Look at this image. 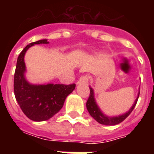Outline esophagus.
<instances>
[{"label":"esophagus","instance_id":"esophagus-1","mask_svg":"<svg viewBox=\"0 0 154 154\" xmlns=\"http://www.w3.org/2000/svg\"><path fill=\"white\" fill-rule=\"evenodd\" d=\"M88 77H85V76H83V77H80V79L78 80V82H77V85H81V84H87L88 83Z\"/></svg>","mask_w":154,"mask_h":154}]
</instances>
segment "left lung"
Returning <instances> with one entry per match:
<instances>
[{"mask_svg": "<svg viewBox=\"0 0 154 154\" xmlns=\"http://www.w3.org/2000/svg\"><path fill=\"white\" fill-rule=\"evenodd\" d=\"M89 89H90V95H89V99H88V101L86 102L87 110L89 111L90 116L95 121H97L100 124L105 125H114L119 124L122 122H123L131 113L132 111L134 110V107H135V105L137 104V99H138L139 94H140V88H139V91L136 100L134 101L131 108L127 112H125V113H122V114L117 115V116H112L111 117V116H108V115L105 114L102 112L101 108L99 107V105L97 103L94 89L91 86H89Z\"/></svg>", "mask_w": 154, "mask_h": 154, "instance_id": "left-lung-1", "label": "left lung"}]
</instances>
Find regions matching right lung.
I'll return each instance as SVG.
<instances>
[{
	"mask_svg": "<svg viewBox=\"0 0 154 154\" xmlns=\"http://www.w3.org/2000/svg\"><path fill=\"white\" fill-rule=\"evenodd\" d=\"M49 43L48 40L43 39L28 45L18 57L14 74L16 100L26 117L34 122L47 121L57 113L63 107L66 97L76 87L75 84H32L27 80L25 53L35 45Z\"/></svg>",
	"mask_w": 154,
	"mask_h": 154,
	"instance_id": "obj_1",
	"label": "right lung"
}]
</instances>
